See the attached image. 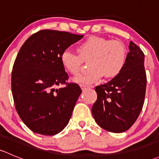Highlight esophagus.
I'll list each match as a JSON object with an SVG mask.
<instances>
[{"instance_id": "1", "label": "esophagus", "mask_w": 159, "mask_h": 159, "mask_svg": "<svg viewBox=\"0 0 159 159\" xmlns=\"http://www.w3.org/2000/svg\"><path fill=\"white\" fill-rule=\"evenodd\" d=\"M89 86H86L84 85V84H81V89L82 91H84V90H86L87 89H89Z\"/></svg>"}]
</instances>
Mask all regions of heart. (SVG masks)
<instances>
[{
	"instance_id": "obj_1",
	"label": "heart",
	"mask_w": 159,
	"mask_h": 159,
	"mask_svg": "<svg viewBox=\"0 0 159 159\" xmlns=\"http://www.w3.org/2000/svg\"><path fill=\"white\" fill-rule=\"evenodd\" d=\"M78 54L66 49L61 54L63 68L71 75L78 73L81 58L90 59L89 71L75 77L73 81L80 84H93L105 75L112 78L119 75L125 65L127 51L119 41H109L98 36H91L79 44Z\"/></svg>"
}]
</instances>
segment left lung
<instances>
[{
  "mask_svg": "<svg viewBox=\"0 0 159 159\" xmlns=\"http://www.w3.org/2000/svg\"><path fill=\"white\" fill-rule=\"evenodd\" d=\"M125 65L109 82L95 88L98 99L91 112L97 124L106 131L121 133L131 128L145 101L146 74L145 55L131 41Z\"/></svg>",
  "mask_w": 159,
  "mask_h": 159,
  "instance_id": "1",
  "label": "left lung"
}]
</instances>
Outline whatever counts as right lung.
Segmentation results:
<instances>
[{
  "label": "right lung",
  "mask_w": 159,
  "mask_h": 159,
  "mask_svg": "<svg viewBox=\"0 0 159 159\" xmlns=\"http://www.w3.org/2000/svg\"><path fill=\"white\" fill-rule=\"evenodd\" d=\"M82 38L42 30L20 48L13 66L11 90L17 114L34 132L54 135L68 125L81 89L75 83H66L68 76L61 54ZM61 84L66 86L57 88Z\"/></svg>",
  "instance_id": "right-lung-1"
}]
</instances>
